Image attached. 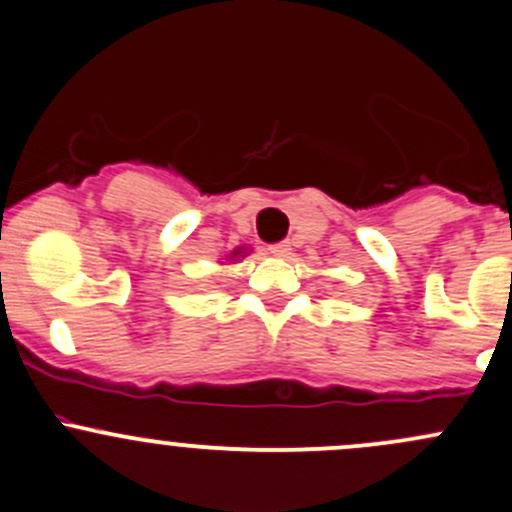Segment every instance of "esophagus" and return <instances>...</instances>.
I'll list each match as a JSON object with an SVG mask.
<instances>
[{
  "label": "esophagus",
  "mask_w": 512,
  "mask_h": 512,
  "mask_svg": "<svg viewBox=\"0 0 512 512\" xmlns=\"http://www.w3.org/2000/svg\"><path fill=\"white\" fill-rule=\"evenodd\" d=\"M268 254L278 256V258L288 256V254H291V244H288V241H278V244H271V246H268Z\"/></svg>",
  "instance_id": "1"
}]
</instances>
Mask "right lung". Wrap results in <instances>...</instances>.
Wrapping results in <instances>:
<instances>
[{
  "instance_id": "right-lung-1",
  "label": "right lung",
  "mask_w": 512,
  "mask_h": 512,
  "mask_svg": "<svg viewBox=\"0 0 512 512\" xmlns=\"http://www.w3.org/2000/svg\"><path fill=\"white\" fill-rule=\"evenodd\" d=\"M244 251H246V249H236V251H231V258H239L241 254H244Z\"/></svg>"
}]
</instances>
